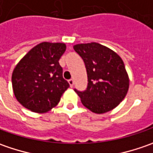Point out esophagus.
Returning a JSON list of instances; mask_svg holds the SVG:
<instances>
[{"mask_svg":"<svg viewBox=\"0 0 153 153\" xmlns=\"http://www.w3.org/2000/svg\"><path fill=\"white\" fill-rule=\"evenodd\" d=\"M68 82H69V84H70V86H71V88H72L74 85V81L73 79H70L69 81H68Z\"/></svg>","mask_w":153,"mask_h":153,"instance_id":"obj_1","label":"esophagus"}]
</instances>
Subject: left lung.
Segmentation results:
<instances>
[{
    "label": "left lung",
    "mask_w": 153,
    "mask_h": 153,
    "mask_svg": "<svg viewBox=\"0 0 153 153\" xmlns=\"http://www.w3.org/2000/svg\"><path fill=\"white\" fill-rule=\"evenodd\" d=\"M83 59L88 74V87L75 92L82 105L91 111L101 114L117 107L126 96L129 80L120 56L97 42L74 46Z\"/></svg>",
    "instance_id": "1"
}]
</instances>
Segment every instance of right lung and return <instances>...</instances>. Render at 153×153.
I'll list each match as a JSON object with an SVG mask.
<instances>
[{"mask_svg": "<svg viewBox=\"0 0 153 153\" xmlns=\"http://www.w3.org/2000/svg\"><path fill=\"white\" fill-rule=\"evenodd\" d=\"M65 49V43L44 42L34 47L18 63L12 83L15 97L23 106L44 113L59 102L70 87L59 63Z\"/></svg>", "mask_w": 153, "mask_h": 153, "instance_id": "add662e5", "label": "right lung"}]
</instances>
